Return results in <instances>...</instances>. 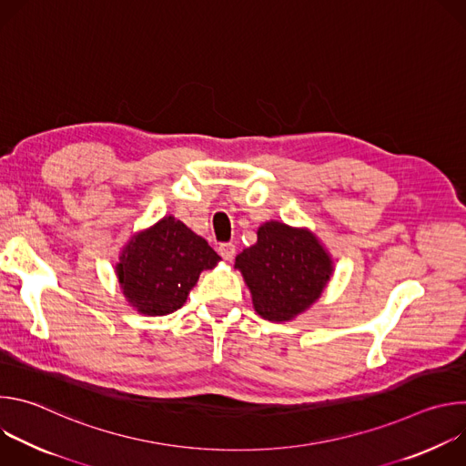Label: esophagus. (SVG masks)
Masks as SVG:
<instances>
[{
  "label": "esophagus",
  "mask_w": 466,
  "mask_h": 466,
  "mask_svg": "<svg viewBox=\"0 0 466 466\" xmlns=\"http://www.w3.org/2000/svg\"><path fill=\"white\" fill-rule=\"evenodd\" d=\"M218 250H219V254H221V258L225 261H230L234 258V254H236V247L232 243H221Z\"/></svg>",
  "instance_id": "34e87169"
}]
</instances>
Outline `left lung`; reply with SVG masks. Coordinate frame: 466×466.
Here are the masks:
<instances>
[{"label": "left lung", "instance_id": "left-lung-1", "mask_svg": "<svg viewBox=\"0 0 466 466\" xmlns=\"http://www.w3.org/2000/svg\"><path fill=\"white\" fill-rule=\"evenodd\" d=\"M258 241L236 256L254 311L271 322H289L309 309L334 275V259L309 228L265 221Z\"/></svg>", "mask_w": 466, "mask_h": 466}]
</instances>
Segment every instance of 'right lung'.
I'll use <instances>...</instances> for the list:
<instances>
[{
    "label": "right lung",
    "mask_w": 466,
    "mask_h": 466,
    "mask_svg": "<svg viewBox=\"0 0 466 466\" xmlns=\"http://www.w3.org/2000/svg\"><path fill=\"white\" fill-rule=\"evenodd\" d=\"M219 261L205 238L164 216L123 245L116 277L128 306L146 317H162L182 308L198 275Z\"/></svg>",
    "instance_id": "add662e5"
}]
</instances>
